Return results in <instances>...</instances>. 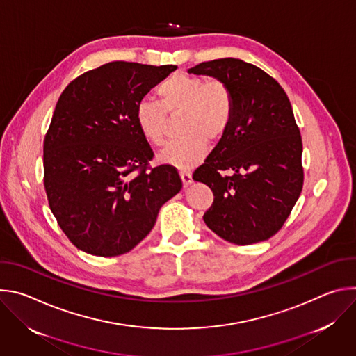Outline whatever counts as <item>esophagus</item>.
<instances>
[{"label": "esophagus", "mask_w": 356, "mask_h": 356, "mask_svg": "<svg viewBox=\"0 0 356 356\" xmlns=\"http://www.w3.org/2000/svg\"><path fill=\"white\" fill-rule=\"evenodd\" d=\"M180 177H181V181H183V186H184V187H188V186L193 183L191 172H188V170H181V172H180Z\"/></svg>", "instance_id": "obj_1"}]
</instances>
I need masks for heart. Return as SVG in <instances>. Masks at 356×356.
<instances>
[{"instance_id": "obj_1", "label": "heart", "mask_w": 356, "mask_h": 356, "mask_svg": "<svg viewBox=\"0 0 356 356\" xmlns=\"http://www.w3.org/2000/svg\"><path fill=\"white\" fill-rule=\"evenodd\" d=\"M159 103L140 99L135 108V122L142 136L152 145L166 140V113H181L180 136L170 142L159 161L177 169H190L206 158L209 140H220L228 131L234 115V97L229 87L218 79L175 74L156 90Z\"/></svg>"}]
</instances>
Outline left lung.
Returning <instances> with one entry per match:
<instances>
[{
  "label": "left lung",
  "mask_w": 356,
  "mask_h": 356,
  "mask_svg": "<svg viewBox=\"0 0 356 356\" xmlns=\"http://www.w3.org/2000/svg\"><path fill=\"white\" fill-rule=\"evenodd\" d=\"M188 73L222 80L234 97L228 131L193 173L214 194L202 220L236 245L266 241L283 227L304 181L301 135L289 97L272 76L239 59L202 62ZM227 170L231 177L222 175Z\"/></svg>",
  "instance_id": "obj_1"
}]
</instances>
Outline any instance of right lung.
<instances>
[{
  "label": "right lung",
  "instance_id": "right-lung-1",
  "mask_svg": "<svg viewBox=\"0 0 356 356\" xmlns=\"http://www.w3.org/2000/svg\"><path fill=\"white\" fill-rule=\"evenodd\" d=\"M177 67L110 62L62 92L43 140V184L59 227L90 255L134 249L181 188L177 169L150 168L135 122L139 101Z\"/></svg>",
  "mask_w": 356,
  "mask_h": 356
}]
</instances>
